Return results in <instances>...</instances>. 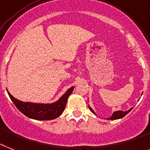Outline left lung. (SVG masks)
I'll list each match as a JSON object with an SVG mask.
<instances>
[{
	"instance_id": "8db88e82",
	"label": "left lung",
	"mask_w": 150,
	"mask_h": 150,
	"mask_svg": "<svg viewBox=\"0 0 150 150\" xmlns=\"http://www.w3.org/2000/svg\"><path fill=\"white\" fill-rule=\"evenodd\" d=\"M89 109H90V110H91V111L93 113V114L96 115V113H95V112L93 111L92 108L90 107L89 106ZM131 109H132V108H131V109H130L129 110H127V111L124 112V111H122V110H118V111L114 112H113V114L112 115V116H110L109 118H108L107 119H109V120H115V119H119V118H123L124 116H125L126 115H127V113L131 111Z\"/></svg>"
}]
</instances>
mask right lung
<instances>
[{"label": "right lung", "instance_id": "right-lung-1", "mask_svg": "<svg viewBox=\"0 0 150 150\" xmlns=\"http://www.w3.org/2000/svg\"><path fill=\"white\" fill-rule=\"evenodd\" d=\"M74 87L70 88L57 102L52 103H35L23 102L13 97L9 93V91L7 90L6 91L13 103L23 114L32 119L46 121L55 119L63 112L66 108L68 98L72 93Z\"/></svg>", "mask_w": 150, "mask_h": 150}]
</instances>
